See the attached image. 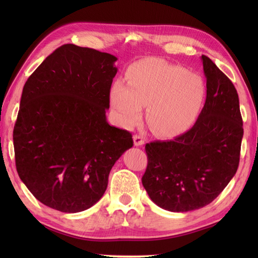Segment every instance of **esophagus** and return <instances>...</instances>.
Returning <instances> with one entry per match:
<instances>
[{
	"label": "esophagus",
	"mask_w": 258,
	"mask_h": 258,
	"mask_svg": "<svg viewBox=\"0 0 258 258\" xmlns=\"http://www.w3.org/2000/svg\"><path fill=\"white\" fill-rule=\"evenodd\" d=\"M133 140H134V145H135V146H141V145H143V144H144L143 135H141V134H136V135H134Z\"/></svg>",
	"instance_id": "esophagus-1"
}]
</instances>
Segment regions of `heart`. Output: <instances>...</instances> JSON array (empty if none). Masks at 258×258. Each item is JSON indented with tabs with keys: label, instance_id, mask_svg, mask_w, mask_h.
Listing matches in <instances>:
<instances>
[{
	"label": "heart",
	"instance_id": "1",
	"mask_svg": "<svg viewBox=\"0 0 258 258\" xmlns=\"http://www.w3.org/2000/svg\"><path fill=\"white\" fill-rule=\"evenodd\" d=\"M127 84L117 82L111 103L120 124L133 127L147 106V123L155 133L176 135L193 123L204 101L200 75L160 59H146L128 70Z\"/></svg>",
	"mask_w": 258,
	"mask_h": 258
}]
</instances>
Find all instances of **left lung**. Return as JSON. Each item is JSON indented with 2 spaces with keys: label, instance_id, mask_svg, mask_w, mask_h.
<instances>
[{
  "label": "left lung",
  "instance_id": "obj_1",
  "mask_svg": "<svg viewBox=\"0 0 258 258\" xmlns=\"http://www.w3.org/2000/svg\"><path fill=\"white\" fill-rule=\"evenodd\" d=\"M206 101L187 132L145 145L142 177L151 200L164 210L189 212L210 204L239 164L244 134L237 91L210 57L202 55Z\"/></svg>",
  "mask_w": 258,
  "mask_h": 258
}]
</instances>
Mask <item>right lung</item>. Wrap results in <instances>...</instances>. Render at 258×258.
I'll use <instances>...</instances> for the list:
<instances>
[{"label":"right lung","instance_id":"1","mask_svg":"<svg viewBox=\"0 0 258 258\" xmlns=\"http://www.w3.org/2000/svg\"><path fill=\"white\" fill-rule=\"evenodd\" d=\"M116 57L64 44L27 79L14 125L16 171L36 200L63 213L85 211L105 193L108 175L133 146L106 120Z\"/></svg>","mask_w":258,"mask_h":258}]
</instances>
